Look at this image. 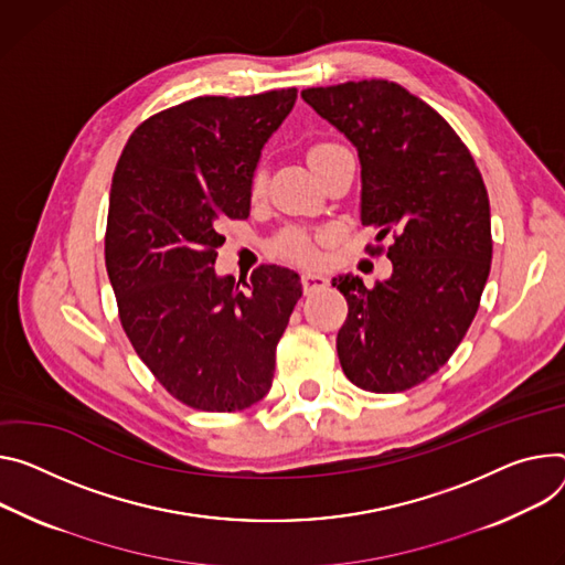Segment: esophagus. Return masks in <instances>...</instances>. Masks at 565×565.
<instances>
[{
  "label": "esophagus",
  "instance_id": "1",
  "mask_svg": "<svg viewBox=\"0 0 565 565\" xmlns=\"http://www.w3.org/2000/svg\"><path fill=\"white\" fill-rule=\"evenodd\" d=\"M301 286L306 295H313L318 290H324L329 286V279L320 273H301Z\"/></svg>",
  "mask_w": 565,
  "mask_h": 565
}]
</instances>
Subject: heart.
Segmentation results:
<instances>
[{
  "instance_id": "obj_1",
  "label": "heart",
  "mask_w": 565,
  "mask_h": 565,
  "mask_svg": "<svg viewBox=\"0 0 565 565\" xmlns=\"http://www.w3.org/2000/svg\"><path fill=\"white\" fill-rule=\"evenodd\" d=\"M342 146L338 143H331V141H320V143H313L309 148V164L316 169L324 158H329L331 152L340 150ZM252 193H262L264 186H266V167L259 164L256 167V171L252 173ZM324 236L322 234H309V232H301V230H290V232H284L279 238H277V252L288 256V259L292 262H299V264H316L320 259V252H318V243L322 241Z\"/></svg>"
}]
</instances>
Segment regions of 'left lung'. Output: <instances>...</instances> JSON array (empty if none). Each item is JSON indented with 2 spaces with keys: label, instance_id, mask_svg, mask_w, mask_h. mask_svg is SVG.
<instances>
[{
  "label": "left lung",
  "instance_id": "obj_1",
  "mask_svg": "<svg viewBox=\"0 0 565 565\" xmlns=\"http://www.w3.org/2000/svg\"><path fill=\"white\" fill-rule=\"evenodd\" d=\"M301 98L355 146L361 221L379 227L376 241L392 236L390 279H333L349 303L342 372L367 392L409 390L448 363L478 313L493 249L487 186L448 121L396 83L349 81Z\"/></svg>",
  "mask_w": 565,
  "mask_h": 565
}]
</instances>
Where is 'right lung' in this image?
<instances>
[{
  "mask_svg": "<svg viewBox=\"0 0 565 565\" xmlns=\"http://www.w3.org/2000/svg\"><path fill=\"white\" fill-rule=\"evenodd\" d=\"M297 89L198 96L130 135L110 189L106 268L119 320L171 396L207 413L262 401L301 297L299 275L259 266L241 288L216 275L221 223L249 216L262 148Z\"/></svg>",
  "mask_w": 565,
  "mask_h": 565,
  "instance_id": "1",
  "label": "right lung"
}]
</instances>
